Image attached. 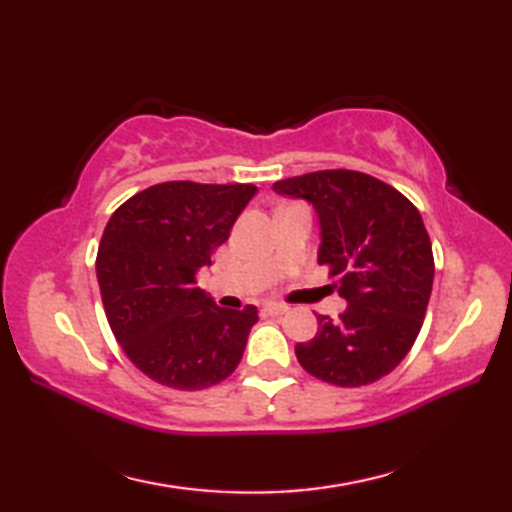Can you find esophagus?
Listing matches in <instances>:
<instances>
[{
	"instance_id": "34e87169",
	"label": "esophagus",
	"mask_w": 512,
	"mask_h": 512,
	"mask_svg": "<svg viewBox=\"0 0 512 512\" xmlns=\"http://www.w3.org/2000/svg\"><path fill=\"white\" fill-rule=\"evenodd\" d=\"M264 312L275 314V317H279V314H286L288 312V306H284V303H266Z\"/></svg>"
}]
</instances>
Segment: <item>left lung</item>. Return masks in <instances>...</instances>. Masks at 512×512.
Returning a JSON list of instances; mask_svg holds the SVG:
<instances>
[{
  "label": "left lung",
  "instance_id": "8db88e82",
  "mask_svg": "<svg viewBox=\"0 0 512 512\" xmlns=\"http://www.w3.org/2000/svg\"><path fill=\"white\" fill-rule=\"evenodd\" d=\"M273 189L317 209L319 264L347 299L336 321L317 314L319 330L297 343V361L336 387L376 383L409 354L427 314L436 264L420 211L391 184L352 169L303 173Z\"/></svg>",
  "mask_w": 512,
  "mask_h": 512
}]
</instances>
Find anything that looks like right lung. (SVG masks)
I'll return each mask as SVG.
<instances>
[{
    "label": "right lung",
    "mask_w": 512,
    "mask_h": 512,
    "mask_svg": "<svg viewBox=\"0 0 512 512\" xmlns=\"http://www.w3.org/2000/svg\"><path fill=\"white\" fill-rule=\"evenodd\" d=\"M255 193V184L160 182L107 222L96 253L105 317L129 361L156 383L206 389L242 361L257 308H220L195 284Z\"/></svg>",
    "instance_id": "obj_1"
}]
</instances>
